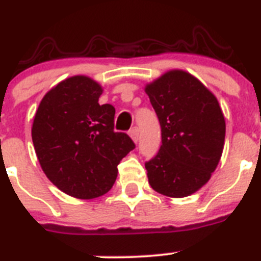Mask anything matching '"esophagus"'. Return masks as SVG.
Here are the masks:
<instances>
[{
    "label": "esophagus",
    "mask_w": 261,
    "mask_h": 261,
    "mask_svg": "<svg viewBox=\"0 0 261 261\" xmlns=\"http://www.w3.org/2000/svg\"><path fill=\"white\" fill-rule=\"evenodd\" d=\"M129 136H130V138H132L133 141L137 142L138 141V137H140V130H138V128H132L130 130H129Z\"/></svg>",
    "instance_id": "obj_1"
}]
</instances>
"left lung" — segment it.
Segmentation results:
<instances>
[{
  "label": "left lung",
  "mask_w": 261,
  "mask_h": 261,
  "mask_svg": "<svg viewBox=\"0 0 261 261\" xmlns=\"http://www.w3.org/2000/svg\"><path fill=\"white\" fill-rule=\"evenodd\" d=\"M162 130L158 154L145 163L149 184L187 197L208 183L220 162L226 123L220 103L188 71L174 69L145 86Z\"/></svg>",
  "instance_id": "left-lung-1"
}]
</instances>
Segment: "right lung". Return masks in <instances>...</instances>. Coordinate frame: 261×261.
<instances>
[{"instance_id":"add662e5","label":"right lung","mask_w":261,"mask_h":261,"mask_svg":"<svg viewBox=\"0 0 261 261\" xmlns=\"http://www.w3.org/2000/svg\"><path fill=\"white\" fill-rule=\"evenodd\" d=\"M103 87L86 75H73L43 96L32 142L47 177L66 195L90 200L103 196L117 177V165L135 144L115 132V108L99 105Z\"/></svg>"}]
</instances>
